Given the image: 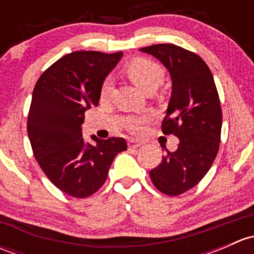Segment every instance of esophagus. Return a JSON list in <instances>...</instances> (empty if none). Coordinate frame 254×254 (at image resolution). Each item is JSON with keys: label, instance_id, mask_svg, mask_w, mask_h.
Segmentation results:
<instances>
[{"label": "esophagus", "instance_id": "obj_1", "mask_svg": "<svg viewBox=\"0 0 254 254\" xmlns=\"http://www.w3.org/2000/svg\"><path fill=\"white\" fill-rule=\"evenodd\" d=\"M142 143L140 141H136V140H129L127 141V146H129V148H136V147H140Z\"/></svg>", "mask_w": 254, "mask_h": 254}]
</instances>
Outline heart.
<instances>
[{"label": "heart", "mask_w": 254, "mask_h": 254, "mask_svg": "<svg viewBox=\"0 0 254 254\" xmlns=\"http://www.w3.org/2000/svg\"><path fill=\"white\" fill-rule=\"evenodd\" d=\"M125 73L136 86H139L145 92L153 91V89L157 88L162 83L163 76H165L163 68L157 63L143 58H137L132 60L125 67ZM111 89L112 82L111 79L107 78L101 87L102 97L108 96L111 93ZM147 120L148 118L146 117L129 118V119H127L125 125L131 131L139 132L141 131L143 125L147 123Z\"/></svg>", "instance_id": "b5f03b06"}]
</instances>
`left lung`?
Here are the masks:
<instances>
[{
  "label": "left lung",
  "mask_w": 254,
  "mask_h": 254,
  "mask_svg": "<svg viewBox=\"0 0 254 254\" xmlns=\"http://www.w3.org/2000/svg\"><path fill=\"white\" fill-rule=\"evenodd\" d=\"M140 50L158 59L172 78V96L161 129L178 137V148L167 151L150 177L158 190L176 196L195 187L216 158L222 125L219 93L211 71L195 53L175 44Z\"/></svg>",
  "instance_id": "left-lung-1"
}]
</instances>
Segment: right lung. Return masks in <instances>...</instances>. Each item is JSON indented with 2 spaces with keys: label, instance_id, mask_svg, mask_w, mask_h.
<instances>
[{
  "label": "right lung",
  "instance_id": "add662e5",
  "mask_svg": "<svg viewBox=\"0 0 254 254\" xmlns=\"http://www.w3.org/2000/svg\"><path fill=\"white\" fill-rule=\"evenodd\" d=\"M123 53L73 51L42 73L33 91L27 130L33 153L49 181L64 193L87 198L104 184L123 137L93 143L82 137L84 112L98 106L104 78Z\"/></svg>",
  "mask_w": 254,
  "mask_h": 254
}]
</instances>
